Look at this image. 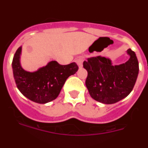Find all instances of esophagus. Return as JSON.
<instances>
[{"label":"esophagus","mask_w":148,"mask_h":148,"mask_svg":"<svg viewBox=\"0 0 148 148\" xmlns=\"http://www.w3.org/2000/svg\"><path fill=\"white\" fill-rule=\"evenodd\" d=\"M75 61H76L77 64H78V66H79V68H82V66H83V61H84L83 57H79V58H78L76 60H75Z\"/></svg>","instance_id":"esophagus-1"}]
</instances>
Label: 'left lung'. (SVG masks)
Masks as SVG:
<instances>
[{
  "instance_id": "obj_1",
  "label": "left lung",
  "mask_w": 148,
  "mask_h": 148,
  "mask_svg": "<svg viewBox=\"0 0 148 148\" xmlns=\"http://www.w3.org/2000/svg\"><path fill=\"white\" fill-rule=\"evenodd\" d=\"M130 58L119 65H113L109 58L96 56L87 58L83 66L87 71L86 86L90 96L103 104H110L125 99L133 90L138 74L136 53L128 49Z\"/></svg>"
}]
</instances>
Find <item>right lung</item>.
<instances>
[{
	"instance_id": "add662e5",
	"label": "right lung",
	"mask_w": 148,
	"mask_h": 148,
	"mask_svg": "<svg viewBox=\"0 0 148 148\" xmlns=\"http://www.w3.org/2000/svg\"><path fill=\"white\" fill-rule=\"evenodd\" d=\"M21 47L17 49L13 57V75L20 92L34 102L46 104L56 99L68 77L74 75L78 70L75 62L61 65L52 61L37 71L27 72L21 65Z\"/></svg>"
}]
</instances>
